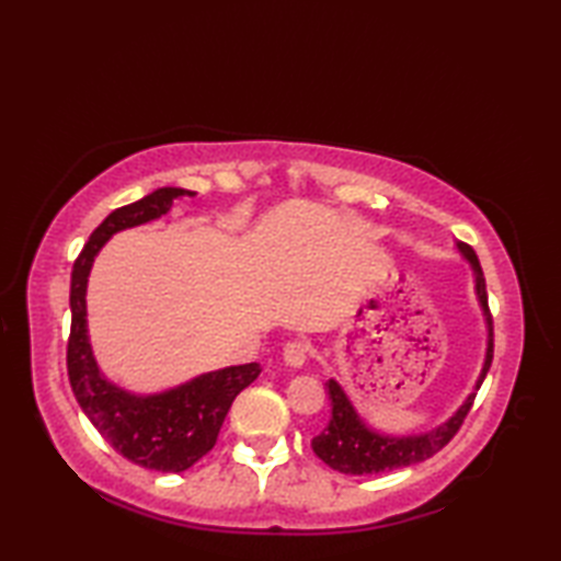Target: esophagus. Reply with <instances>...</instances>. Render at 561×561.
Masks as SVG:
<instances>
[{"mask_svg":"<svg viewBox=\"0 0 561 561\" xmlns=\"http://www.w3.org/2000/svg\"><path fill=\"white\" fill-rule=\"evenodd\" d=\"M282 359L287 366L291 368H301L308 359V344L301 340H291L284 344V352H282Z\"/></svg>","mask_w":561,"mask_h":561,"instance_id":"1","label":"esophagus"}]
</instances>
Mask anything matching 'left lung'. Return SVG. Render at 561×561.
Returning <instances> with one entry per match:
<instances>
[{"label":"left lung","mask_w":561,"mask_h":561,"mask_svg":"<svg viewBox=\"0 0 561 561\" xmlns=\"http://www.w3.org/2000/svg\"><path fill=\"white\" fill-rule=\"evenodd\" d=\"M456 250L460 257L472 267L474 277V294H478V304L482 308L484 325H486V350H484V362L480 368V376L474 380L472 392L462 400L460 408L453 412L446 422L438 426L428 428L422 434H404V436H392L383 434L368 424L364 416L356 412L350 396L344 388L337 383L335 378H330L325 383V390L332 402V416L328 426L320 432L313 440V453L330 465L332 470L344 472V474H378L386 470H398L404 465L422 462L432 458L434 453L444 448L448 440L456 436L462 420L468 416L472 400L478 396L482 380L492 366V354H494V335H492V316L490 306H486V284L484 274L480 267V260L474 255V250L465 243H456Z\"/></svg>","instance_id":"1"}]
</instances>
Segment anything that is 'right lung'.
<instances>
[{"label": "right lung", "instance_id": "right-lung-1", "mask_svg": "<svg viewBox=\"0 0 561 561\" xmlns=\"http://www.w3.org/2000/svg\"><path fill=\"white\" fill-rule=\"evenodd\" d=\"M183 187H159L133 205L111 211L79 253L71 270V332L67 371L75 398L99 434L139 468L183 472L217 444L224 416L238 392L260 376V364L226 366L199 374L161 392H133L101 371L93 356L87 320V287L93 260L115 233L161 219L173 199L195 197Z\"/></svg>", "mask_w": 561, "mask_h": 561}]
</instances>
